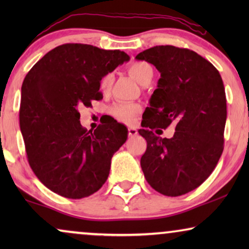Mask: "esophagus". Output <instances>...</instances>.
Returning a JSON list of instances; mask_svg holds the SVG:
<instances>
[{
    "label": "esophagus",
    "mask_w": 249,
    "mask_h": 249,
    "mask_svg": "<svg viewBox=\"0 0 249 249\" xmlns=\"http://www.w3.org/2000/svg\"><path fill=\"white\" fill-rule=\"evenodd\" d=\"M137 134H138V131H137V129H136V128H134V127L128 128V135L130 136V137H134V136H137Z\"/></svg>",
    "instance_id": "34e87169"
}]
</instances>
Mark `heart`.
<instances>
[{"mask_svg":"<svg viewBox=\"0 0 249 249\" xmlns=\"http://www.w3.org/2000/svg\"><path fill=\"white\" fill-rule=\"evenodd\" d=\"M129 73L142 85L151 83L153 76H154V71H153L151 64H148L147 62H142V61H137V62L131 63L129 66ZM112 83H113V73H107L101 79V90L107 93V91L110 90ZM139 110H141V107L136 104L118 103L110 108V112L118 120L125 122V124H131L135 120L136 114L138 113Z\"/></svg>","mask_w":249,"mask_h":249,"instance_id":"obj_1","label":"heart"}]
</instances>
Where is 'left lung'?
Here are the masks:
<instances>
[{
    "label": "left lung",
    "instance_id": "8db88e82",
    "mask_svg": "<svg viewBox=\"0 0 249 249\" xmlns=\"http://www.w3.org/2000/svg\"><path fill=\"white\" fill-rule=\"evenodd\" d=\"M136 59L152 63L161 73L138 130L147 142L142 170L156 192L185 195L209 178L223 152L227 100L222 78L212 63L188 49L154 46ZM171 122L176 124L173 138L152 132Z\"/></svg>",
    "mask_w": 249,
    "mask_h": 249
}]
</instances>
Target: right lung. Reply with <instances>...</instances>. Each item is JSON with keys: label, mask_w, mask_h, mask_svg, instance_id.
<instances>
[{"label": "right lung", "mask_w": 249, "mask_h": 249, "mask_svg": "<svg viewBox=\"0 0 249 249\" xmlns=\"http://www.w3.org/2000/svg\"><path fill=\"white\" fill-rule=\"evenodd\" d=\"M128 54L87 44H63L46 53L22 83L20 129L27 158L39 181L53 193L79 199L97 192L128 130L108 119L87 131L80 107L100 101L101 79L129 61Z\"/></svg>", "instance_id": "obj_1"}]
</instances>
